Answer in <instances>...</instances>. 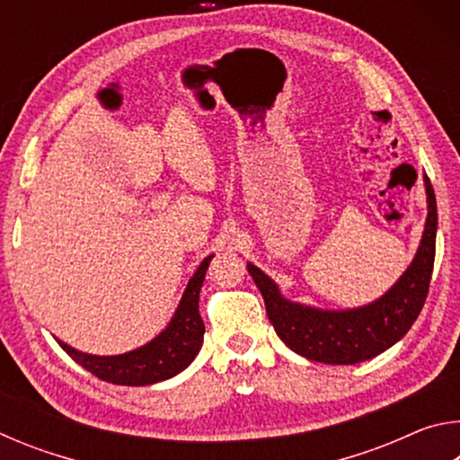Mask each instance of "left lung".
<instances>
[{
	"label": "left lung",
	"mask_w": 460,
	"mask_h": 460,
	"mask_svg": "<svg viewBox=\"0 0 460 460\" xmlns=\"http://www.w3.org/2000/svg\"><path fill=\"white\" fill-rule=\"evenodd\" d=\"M424 184L428 219L416 258L398 282L367 306L321 310L296 305L279 294L274 279L253 263H247L249 276L258 284L266 302L270 323L294 353L310 361L355 365L384 353L410 331L426 302L436 253V197L428 176H424Z\"/></svg>",
	"instance_id": "1"
}]
</instances>
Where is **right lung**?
<instances>
[{"mask_svg":"<svg viewBox=\"0 0 460 460\" xmlns=\"http://www.w3.org/2000/svg\"><path fill=\"white\" fill-rule=\"evenodd\" d=\"M211 260L213 255H208V258L202 260L199 270L194 271L166 331H162L158 337L146 342L144 347L113 357L81 353L68 347L66 342L58 341L60 347L81 367L115 385H152L174 377L176 373L189 367L200 351L205 323H202L199 313V294Z\"/></svg>","mask_w":460,"mask_h":460,"instance_id":"1","label":"right lung"}]
</instances>
